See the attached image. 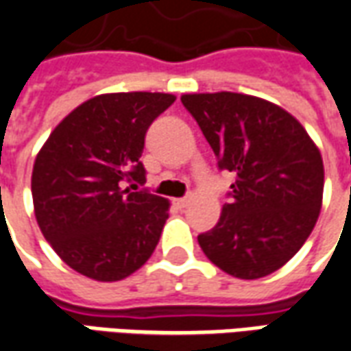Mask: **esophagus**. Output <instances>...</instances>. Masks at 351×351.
I'll return each mask as SVG.
<instances>
[{
    "label": "esophagus",
    "instance_id": "esophagus-1",
    "mask_svg": "<svg viewBox=\"0 0 351 351\" xmlns=\"http://www.w3.org/2000/svg\"><path fill=\"white\" fill-rule=\"evenodd\" d=\"M191 197H182V199H176V205L180 206V208H186V206L190 205Z\"/></svg>",
    "mask_w": 351,
    "mask_h": 351
}]
</instances>
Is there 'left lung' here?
Segmentation results:
<instances>
[{
    "label": "left lung",
    "mask_w": 351,
    "mask_h": 351,
    "mask_svg": "<svg viewBox=\"0 0 351 351\" xmlns=\"http://www.w3.org/2000/svg\"><path fill=\"white\" fill-rule=\"evenodd\" d=\"M218 158L235 175L229 203L201 250L235 278H263L301 250L324 197L322 154L297 118L261 97L235 92L184 93Z\"/></svg>",
    "instance_id": "left-lung-1"
}]
</instances>
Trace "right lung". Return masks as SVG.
<instances>
[{
	"label": "right lung",
	"mask_w": 351,
	"mask_h": 351,
	"mask_svg": "<svg viewBox=\"0 0 351 351\" xmlns=\"http://www.w3.org/2000/svg\"><path fill=\"white\" fill-rule=\"evenodd\" d=\"M173 93H101L71 110L37 154L32 195L39 229L64 263L97 282L141 269L160 243L167 199L131 191L150 123ZM137 190V184H133Z\"/></svg>",
	"instance_id": "add662e5"
}]
</instances>
